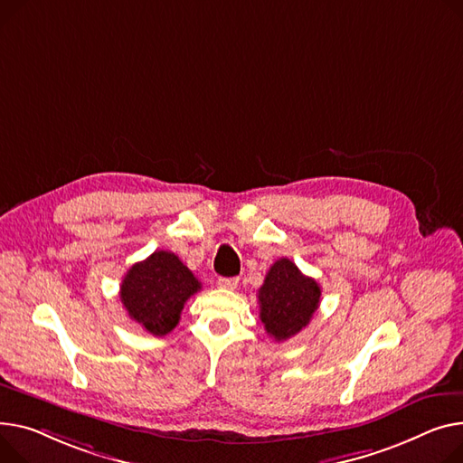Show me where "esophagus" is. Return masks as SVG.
<instances>
[{
    "instance_id": "1",
    "label": "esophagus",
    "mask_w": 463,
    "mask_h": 463,
    "mask_svg": "<svg viewBox=\"0 0 463 463\" xmlns=\"http://www.w3.org/2000/svg\"><path fill=\"white\" fill-rule=\"evenodd\" d=\"M218 287L225 290H234L238 287V277H222V279H218Z\"/></svg>"
}]
</instances>
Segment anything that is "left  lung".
I'll use <instances>...</instances> for the list:
<instances>
[{
  "label": "left lung",
  "instance_id": "left-lung-1",
  "mask_svg": "<svg viewBox=\"0 0 463 463\" xmlns=\"http://www.w3.org/2000/svg\"><path fill=\"white\" fill-rule=\"evenodd\" d=\"M322 288L288 260L279 259L266 273L259 290L260 322L277 343L288 341L311 322L320 305Z\"/></svg>",
  "mask_w": 463,
  "mask_h": 463
}]
</instances>
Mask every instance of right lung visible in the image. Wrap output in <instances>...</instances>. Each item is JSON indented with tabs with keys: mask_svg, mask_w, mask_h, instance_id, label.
Returning <instances> with one entry per match:
<instances>
[{
	"mask_svg": "<svg viewBox=\"0 0 463 463\" xmlns=\"http://www.w3.org/2000/svg\"><path fill=\"white\" fill-rule=\"evenodd\" d=\"M199 290V279L175 253L154 251L127 271L120 301L145 331L164 336L176 327L184 303Z\"/></svg>",
	"mask_w": 463,
	"mask_h": 463,
	"instance_id": "right-lung-1",
	"label": "right lung"
}]
</instances>
